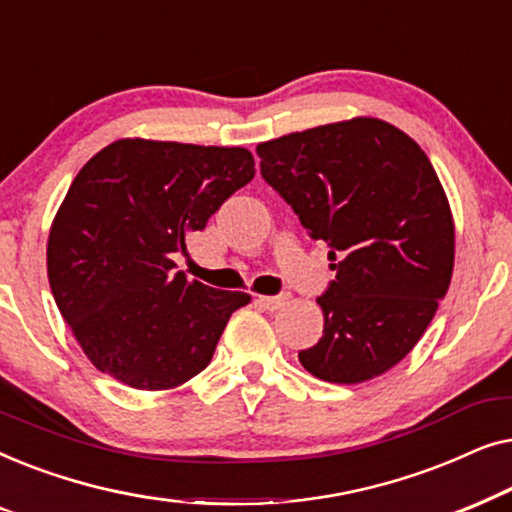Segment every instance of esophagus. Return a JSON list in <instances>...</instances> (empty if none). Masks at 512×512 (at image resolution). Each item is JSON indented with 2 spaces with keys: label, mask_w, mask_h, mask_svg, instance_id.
Masks as SVG:
<instances>
[{
  "label": "esophagus",
  "mask_w": 512,
  "mask_h": 512,
  "mask_svg": "<svg viewBox=\"0 0 512 512\" xmlns=\"http://www.w3.org/2000/svg\"><path fill=\"white\" fill-rule=\"evenodd\" d=\"M289 296H258V305H263L265 310H279L286 305Z\"/></svg>",
  "instance_id": "34e87169"
}]
</instances>
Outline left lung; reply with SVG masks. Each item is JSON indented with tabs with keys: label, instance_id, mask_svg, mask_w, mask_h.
<instances>
[{
	"label": "left lung",
	"instance_id": "8db88e82",
	"mask_svg": "<svg viewBox=\"0 0 512 512\" xmlns=\"http://www.w3.org/2000/svg\"><path fill=\"white\" fill-rule=\"evenodd\" d=\"M261 174L328 244L335 279L317 303L324 335L307 373L359 384L422 338L450 289L454 221L431 160L396 125L359 116L256 146Z\"/></svg>",
	"mask_w": 512,
	"mask_h": 512
}]
</instances>
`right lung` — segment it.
Here are the masks:
<instances>
[{
	"label": "right lung",
	"mask_w": 512,
	"mask_h": 512,
	"mask_svg": "<svg viewBox=\"0 0 512 512\" xmlns=\"http://www.w3.org/2000/svg\"><path fill=\"white\" fill-rule=\"evenodd\" d=\"M254 172L242 146L139 137L81 167L53 219L46 265L55 305L97 370L163 391L209 366L251 296L186 279L172 258Z\"/></svg>",
	"instance_id": "obj_1"
}]
</instances>
